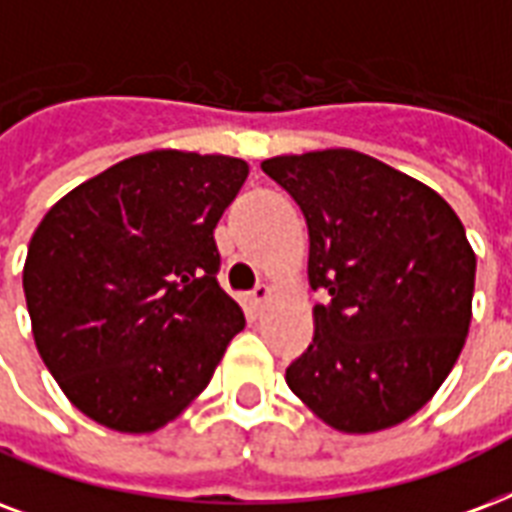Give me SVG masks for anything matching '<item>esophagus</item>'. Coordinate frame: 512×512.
I'll return each mask as SVG.
<instances>
[{
  "mask_svg": "<svg viewBox=\"0 0 512 512\" xmlns=\"http://www.w3.org/2000/svg\"><path fill=\"white\" fill-rule=\"evenodd\" d=\"M268 298H271V287H268V284H257L255 290H252V295H249V300H252V306L255 308L263 306Z\"/></svg>",
  "mask_w": 512,
  "mask_h": 512,
  "instance_id": "esophagus-1",
  "label": "esophagus"
}]
</instances>
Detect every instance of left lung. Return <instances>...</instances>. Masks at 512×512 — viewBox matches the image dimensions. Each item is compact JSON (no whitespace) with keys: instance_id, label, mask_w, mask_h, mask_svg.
I'll list each match as a JSON object with an SVG mask.
<instances>
[{"instance_id":"8db88e82","label":"left lung","mask_w":512,"mask_h":512,"mask_svg":"<svg viewBox=\"0 0 512 512\" xmlns=\"http://www.w3.org/2000/svg\"><path fill=\"white\" fill-rule=\"evenodd\" d=\"M308 225L314 343L287 386L338 432L368 435L424 408L462 354L475 252L432 187L357 150L260 163Z\"/></svg>"}]
</instances>
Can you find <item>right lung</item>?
<instances>
[{
  "instance_id": "1",
  "label": "right lung",
  "mask_w": 512,
  "mask_h": 512,
  "mask_svg": "<svg viewBox=\"0 0 512 512\" xmlns=\"http://www.w3.org/2000/svg\"><path fill=\"white\" fill-rule=\"evenodd\" d=\"M247 174L230 155L142 152L74 187L34 230L23 265L34 343L101 427H166L244 330L217 284L214 228Z\"/></svg>"
}]
</instances>
